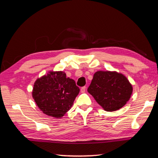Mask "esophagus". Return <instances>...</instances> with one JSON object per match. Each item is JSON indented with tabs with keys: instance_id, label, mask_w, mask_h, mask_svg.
<instances>
[{
	"instance_id": "obj_1",
	"label": "esophagus",
	"mask_w": 158,
	"mask_h": 158,
	"mask_svg": "<svg viewBox=\"0 0 158 158\" xmlns=\"http://www.w3.org/2000/svg\"><path fill=\"white\" fill-rule=\"evenodd\" d=\"M85 90H86V87L84 86V87H82V88H81V93H85Z\"/></svg>"
}]
</instances>
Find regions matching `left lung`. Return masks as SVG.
I'll return each mask as SVG.
<instances>
[{
  "instance_id": "left-lung-1",
  "label": "left lung",
  "mask_w": 158,
  "mask_h": 158,
  "mask_svg": "<svg viewBox=\"0 0 158 158\" xmlns=\"http://www.w3.org/2000/svg\"><path fill=\"white\" fill-rule=\"evenodd\" d=\"M88 92L106 111L119 110L127 104L133 87L124 74L115 71H97Z\"/></svg>"
}]
</instances>
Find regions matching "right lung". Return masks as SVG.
<instances>
[{
    "instance_id": "1",
    "label": "right lung",
    "mask_w": 158,
    "mask_h": 158,
    "mask_svg": "<svg viewBox=\"0 0 158 158\" xmlns=\"http://www.w3.org/2000/svg\"><path fill=\"white\" fill-rule=\"evenodd\" d=\"M79 90L64 72L50 71L34 82L32 97L44 114L61 118L73 106Z\"/></svg>"
}]
</instances>
